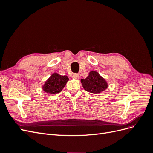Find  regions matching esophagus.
<instances>
[{
    "mask_svg": "<svg viewBox=\"0 0 153 153\" xmlns=\"http://www.w3.org/2000/svg\"><path fill=\"white\" fill-rule=\"evenodd\" d=\"M72 78H74V79H76V80H78V79H79V78H80V76H79V75H78V74H73V75H72Z\"/></svg>",
    "mask_w": 153,
    "mask_h": 153,
    "instance_id": "34e87169",
    "label": "esophagus"
}]
</instances>
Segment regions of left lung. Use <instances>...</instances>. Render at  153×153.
<instances>
[{"label": "left lung", "instance_id": "obj_1", "mask_svg": "<svg viewBox=\"0 0 153 153\" xmlns=\"http://www.w3.org/2000/svg\"><path fill=\"white\" fill-rule=\"evenodd\" d=\"M81 83L85 91L94 94H98L105 91L108 86L105 78L96 71H90L85 79L81 80Z\"/></svg>", "mask_w": 153, "mask_h": 153}]
</instances>
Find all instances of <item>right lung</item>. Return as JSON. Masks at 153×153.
Segmentation results:
<instances>
[{
    "label": "right lung",
    "instance_id": "1",
    "mask_svg": "<svg viewBox=\"0 0 153 153\" xmlns=\"http://www.w3.org/2000/svg\"><path fill=\"white\" fill-rule=\"evenodd\" d=\"M68 80L69 78L66 75L62 76L54 73L45 82L43 85V89L48 94H57L64 89Z\"/></svg>",
    "mask_w": 153,
    "mask_h": 153
}]
</instances>
